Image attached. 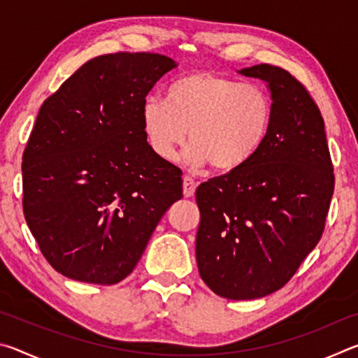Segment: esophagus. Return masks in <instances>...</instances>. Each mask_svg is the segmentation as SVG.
Returning a JSON list of instances; mask_svg holds the SVG:
<instances>
[{
	"instance_id": "esophagus-1",
	"label": "esophagus",
	"mask_w": 358,
	"mask_h": 358,
	"mask_svg": "<svg viewBox=\"0 0 358 358\" xmlns=\"http://www.w3.org/2000/svg\"><path fill=\"white\" fill-rule=\"evenodd\" d=\"M194 192H196V181H194L191 177H185L183 178V194H185V197H192Z\"/></svg>"
}]
</instances>
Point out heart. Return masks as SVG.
Here are the masks:
<instances>
[{
    "mask_svg": "<svg viewBox=\"0 0 358 358\" xmlns=\"http://www.w3.org/2000/svg\"><path fill=\"white\" fill-rule=\"evenodd\" d=\"M141 117L145 138L159 159H172L187 129L191 166L211 162L216 171L234 172L264 147L273 123V101L259 85L194 71L169 85L166 101H145Z\"/></svg>",
    "mask_w": 358,
    "mask_h": 358,
    "instance_id": "heart-1",
    "label": "heart"
}]
</instances>
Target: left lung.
<instances>
[{
	"mask_svg": "<svg viewBox=\"0 0 358 358\" xmlns=\"http://www.w3.org/2000/svg\"><path fill=\"white\" fill-rule=\"evenodd\" d=\"M238 72L266 82L273 123L246 166L197 187L196 259L216 295L252 300L281 289L319 243L335 175L324 118L306 88L278 66Z\"/></svg>",
	"mask_w": 358,
	"mask_h": 358,
	"instance_id": "8db88e82",
	"label": "left lung"
}]
</instances>
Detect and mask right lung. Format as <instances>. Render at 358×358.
I'll list each match as a JSON object with an SVG mask.
<instances>
[{
	"mask_svg": "<svg viewBox=\"0 0 358 358\" xmlns=\"http://www.w3.org/2000/svg\"><path fill=\"white\" fill-rule=\"evenodd\" d=\"M173 68L159 53L101 55L41 106L23 151V213L58 273L107 286L124 280L183 197L181 171L151 151L141 117Z\"/></svg>",
	"mask_w": 358,
	"mask_h": 358,
	"instance_id": "add662e5",
	"label": "right lung"
}]
</instances>
